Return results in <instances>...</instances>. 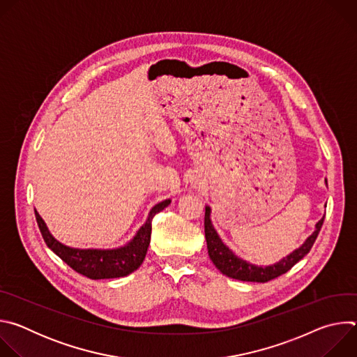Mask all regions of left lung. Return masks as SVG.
<instances>
[{
    "label": "left lung",
    "instance_id": "left-lung-1",
    "mask_svg": "<svg viewBox=\"0 0 357 357\" xmlns=\"http://www.w3.org/2000/svg\"><path fill=\"white\" fill-rule=\"evenodd\" d=\"M324 219H321L317 223V230L312 233V236L308 237L307 241L302 244V247L295 250L292 254H289L287 259L281 260L280 263L263 268V267H256L252 264H248L244 260L238 259L222 243V240L219 238V236L211 222V208L206 206L205 237H206V243H208L209 257L213 261V264L218 267V270H220V273H223L225 275H227L230 278L240 280V281H250V282H268V281L285 274L287 271H289L299 260H302L305 256H307L321 231Z\"/></svg>",
    "mask_w": 357,
    "mask_h": 357
}]
</instances>
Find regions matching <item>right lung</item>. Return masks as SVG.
<instances>
[{"mask_svg": "<svg viewBox=\"0 0 357 357\" xmlns=\"http://www.w3.org/2000/svg\"><path fill=\"white\" fill-rule=\"evenodd\" d=\"M169 203L171 200L167 199L152 208L148 220L138 230L137 236L127 245L116 250H79L66 247L50 236L38 212H35V216L46 245L58 257H61L76 273L90 280H105L126 277L142 264L151 241L152 218L164 211Z\"/></svg>", "mask_w": 357, "mask_h": 357, "instance_id": "right-lung-1", "label": "right lung"}]
</instances>
